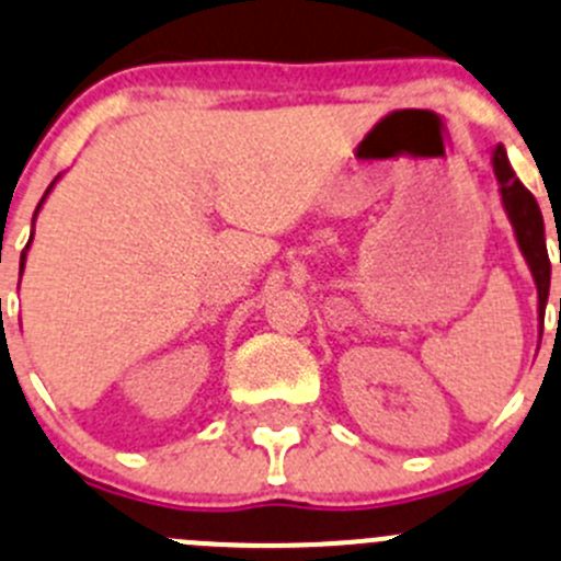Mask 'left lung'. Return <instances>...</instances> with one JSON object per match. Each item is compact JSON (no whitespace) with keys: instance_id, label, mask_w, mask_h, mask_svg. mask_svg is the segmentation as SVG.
<instances>
[{"instance_id":"obj_1","label":"left lung","mask_w":561,"mask_h":561,"mask_svg":"<svg viewBox=\"0 0 561 561\" xmlns=\"http://www.w3.org/2000/svg\"><path fill=\"white\" fill-rule=\"evenodd\" d=\"M493 175L499 181V194H502L504 214H507L510 225H513L515 241H518L520 254L526 257L531 276L537 285V312L546 314L548 304V287H551V263H548L546 249V225H542V214L537 199L531 197L529 188L515 178L513 167H510L507 150L504 145L493 148Z\"/></svg>"}]
</instances>
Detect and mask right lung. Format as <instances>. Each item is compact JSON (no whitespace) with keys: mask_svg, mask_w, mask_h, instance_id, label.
Returning a JSON list of instances; mask_svg holds the SVG:
<instances>
[{"mask_svg":"<svg viewBox=\"0 0 561 561\" xmlns=\"http://www.w3.org/2000/svg\"><path fill=\"white\" fill-rule=\"evenodd\" d=\"M57 181H59V175L54 178V181H51V186L46 188V194H43V199H41V203H37V208H35V216H32V225H35V219H37V210L43 208V203H46L48 192H51V188H54V183H57ZM30 243H32V238H30ZM30 243H26V249H30ZM26 249H24V252H21V274H24V263H26Z\"/></svg>","mask_w":561,"mask_h":561,"instance_id":"right-lung-1","label":"right lung"}]
</instances>
